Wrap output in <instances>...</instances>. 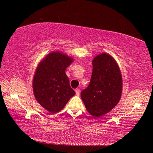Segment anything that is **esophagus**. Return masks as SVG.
Returning a JSON list of instances; mask_svg holds the SVG:
<instances>
[{
	"instance_id": "1",
	"label": "esophagus",
	"mask_w": 153,
	"mask_h": 153,
	"mask_svg": "<svg viewBox=\"0 0 153 153\" xmlns=\"http://www.w3.org/2000/svg\"><path fill=\"white\" fill-rule=\"evenodd\" d=\"M75 91H76V95H77V96H79V94H80V90H79V88H77V89H76V90H75Z\"/></svg>"
}]
</instances>
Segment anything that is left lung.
Wrapping results in <instances>:
<instances>
[{
	"instance_id": "obj_1",
	"label": "left lung",
	"mask_w": 153,
	"mask_h": 153,
	"mask_svg": "<svg viewBox=\"0 0 153 153\" xmlns=\"http://www.w3.org/2000/svg\"><path fill=\"white\" fill-rule=\"evenodd\" d=\"M90 84L81 92V98L90 115L99 117L113 109L120 100L122 77L117 62L107 53L92 60Z\"/></svg>"
}]
</instances>
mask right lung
Wrapping results in <instances>:
<instances>
[{
	"label": "right lung",
	"instance_id": "right-lung-1",
	"mask_svg": "<svg viewBox=\"0 0 153 153\" xmlns=\"http://www.w3.org/2000/svg\"><path fill=\"white\" fill-rule=\"evenodd\" d=\"M73 60L61 52H52L36 68L33 79V94L38 102L51 113L63 109L76 94L65 74Z\"/></svg>",
	"mask_w": 153,
	"mask_h": 153
}]
</instances>
